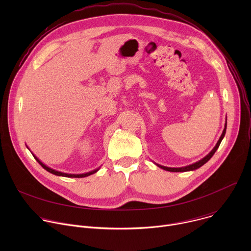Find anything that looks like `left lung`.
<instances>
[{"instance_id": "left-lung-1", "label": "left lung", "mask_w": 251, "mask_h": 251, "mask_svg": "<svg viewBox=\"0 0 251 251\" xmlns=\"http://www.w3.org/2000/svg\"><path fill=\"white\" fill-rule=\"evenodd\" d=\"M226 119L225 129H224V131H223V133H222V136L220 137V139H219V141H218V143H217V145L214 146V148H213L205 157H203L201 160H200V161H198V162H196V163H194V164H192V165H189V166H186V167H181V168H170V167H165V166L159 165V164H157V163H155V165H157L159 168H161V169H163V170H165V171H169V172H189V171L197 170V169L201 168L202 165H204V164L213 156V154L216 153V151H217L218 148L220 147L221 143H222V141H223V139H224V137H225V135H226Z\"/></svg>"}]
</instances>
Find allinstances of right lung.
Wrapping results in <instances>:
<instances>
[{
    "label": "right lung",
    "instance_id": "right-lung-1",
    "mask_svg": "<svg viewBox=\"0 0 251 251\" xmlns=\"http://www.w3.org/2000/svg\"><path fill=\"white\" fill-rule=\"evenodd\" d=\"M26 147H27V146H26ZM27 149H28V148H27ZM28 150H29V149H28ZM31 154H32V153H31ZM32 156L34 157V159L38 161V163H39L45 170H47L48 172H50V173H51V174H53V175H55V176H66V177H84V176H90V175L96 173V172L100 169V168H97V169H95V170H92V171L87 172V173H84V174H67V173H62V172H59V171H56V170H53V169L48 167V166L45 165L40 159H38L37 157H35L33 154H32Z\"/></svg>",
    "mask_w": 251,
    "mask_h": 251
}]
</instances>
